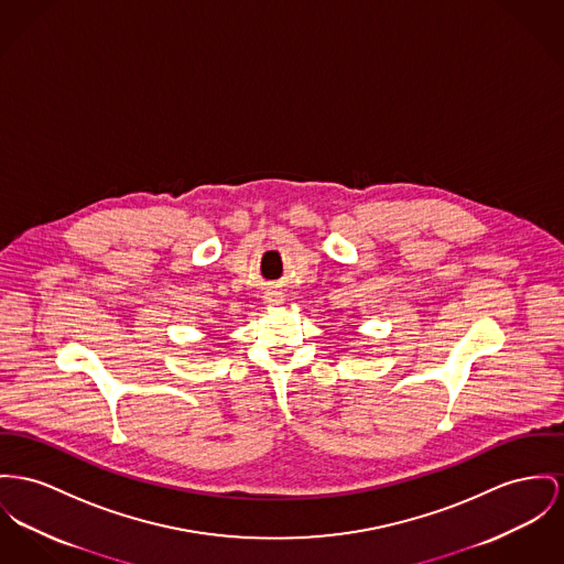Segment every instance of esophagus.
Instances as JSON below:
<instances>
[{"label": "esophagus", "instance_id": "obj_1", "mask_svg": "<svg viewBox=\"0 0 564 564\" xmlns=\"http://www.w3.org/2000/svg\"><path fill=\"white\" fill-rule=\"evenodd\" d=\"M269 303H280V300H278V297H275V300H269Z\"/></svg>", "mask_w": 564, "mask_h": 564}]
</instances>
